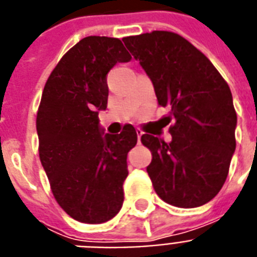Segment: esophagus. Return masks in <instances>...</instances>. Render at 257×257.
Here are the masks:
<instances>
[{
    "mask_svg": "<svg viewBox=\"0 0 257 257\" xmlns=\"http://www.w3.org/2000/svg\"><path fill=\"white\" fill-rule=\"evenodd\" d=\"M143 131L141 130V128H137V135H138V141L141 142V137H142Z\"/></svg>",
    "mask_w": 257,
    "mask_h": 257,
    "instance_id": "obj_1",
    "label": "esophagus"
}]
</instances>
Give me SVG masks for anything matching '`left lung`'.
Here are the masks:
<instances>
[{
	"mask_svg": "<svg viewBox=\"0 0 257 257\" xmlns=\"http://www.w3.org/2000/svg\"><path fill=\"white\" fill-rule=\"evenodd\" d=\"M123 43L170 107L172 141L143 134L147 166L157 194L178 208H197L217 196L236 149L237 115L226 81L204 53L182 36L154 31Z\"/></svg>",
	"mask_w": 257,
	"mask_h": 257,
	"instance_id": "obj_1",
	"label": "left lung"
}]
</instances>
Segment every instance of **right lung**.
Returning a JSON list of instances; mask_svg holds the SVG:
<instances>
[{"mask_svg":"<svg viewBox=\"0 0 257 257\" xmlns=\"http://www.w3.org/2000/svg\"><path fill=\"white\" fill-rule=\"evenodd\" d=\"M131 60L122 41L88 36L73 45L48 77L37 111L39 154L57 204L71 217L101 224L123 205L127 153L137 145L131 124L104 134L107 73Z\"/></svg>","mask_w":257,"mask_h":257,"instance_id":"right-lung-1","label":"right lung"}]
</instances>
